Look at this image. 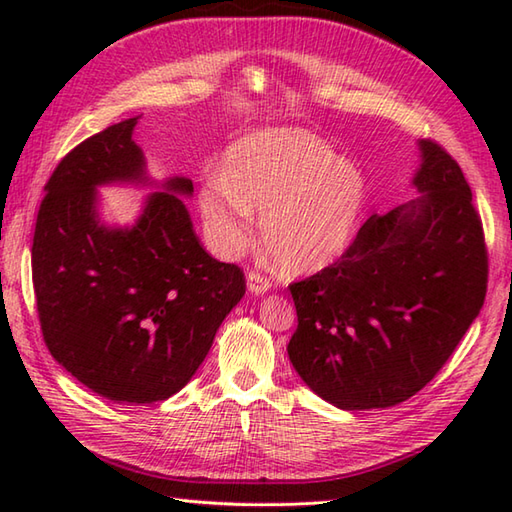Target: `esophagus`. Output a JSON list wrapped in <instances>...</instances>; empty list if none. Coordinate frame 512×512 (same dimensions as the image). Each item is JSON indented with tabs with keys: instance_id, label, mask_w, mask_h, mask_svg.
Segmentation results:
<instances>
[{
	"instance_id": "obj_1",
	"label": "esophagus",
	"mask_w": 512,
	"mask_h": 512,
	"mask_svg": "<svg viewBox=\"0 0 512 512\" xmlns=\"http://www.w3.org/2000/svg\"><path fill=\"white\" fill-rule=\"evenodd\" d=\"M246 279H248V292H253V295H264V292H268L270 286H273V281H270L266 275L257 273V270H250Z\"/></svg>"
}]
</instances>
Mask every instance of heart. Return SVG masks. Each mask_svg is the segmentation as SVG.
Here are the masks:
<instances>
[{"mask_svg": "<svg viewBox=\"0 0 512 512\" xmlns=\"http://www.w3.org/2000/svg\"><path fill=\"white\" fill-rule=\"evenodd\" d=\"M367 202L363 169L317 134L270 127L226 151V171L204 180L200 206L211 242L226 255L250 244L258 206L262 239L277 266L310 275L332 266L354 244Z\"/></svg>", "mask_w": 512, "mask_h": 512, "instance_id": "obj_1", "label": "heart"}]
</instances>
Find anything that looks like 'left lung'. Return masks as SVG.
Masks as SVG:
<instances>
[{
	"label": "left lung",
	"mask_w": 512,
	"mask_h": 512,
	"mask_svg": "<svg viewBox=\"0 0 512 512\" xmlns=\"http://www.w3.org/2000/svg\"><path fill=\"white\" fill-rule=\"evenodd\" d=\"M422 195L372 215L350 250L290 284L288 356L303 383L345 411L405 402L449 361L482 310L488 253L458 162L422 140Z\"/></svg>",
	"instance_id": "8db88e82"
}]
</instances>
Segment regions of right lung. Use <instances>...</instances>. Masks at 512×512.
Returning <instances> with one entry per match:
<instances>
[{
	"label": "right lung",
	"mask_w": 512,
	"mask_h": 512,
	"mask_svg": "<svg viewBox=\"0 0 512 512\" xmlns=\"http://www.w3.org/2000/svg\"><path fill=\"white\" fill-rule=\"evenodd\" d=\"M136 121L83 140L52 171L32 237V284L54 361L94 394L151 405L189 383L246 279L202 248L178 198L193 193L189 178L151 193L132 228L101 224L99 184L147 182Z\"/></svg>",
	"instance_id": "add662e5"
}]
</instances>
